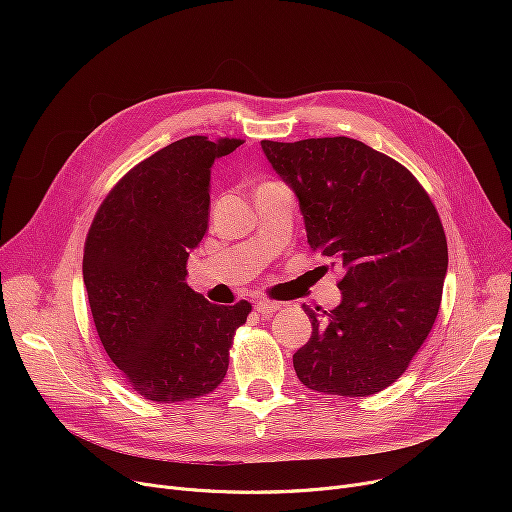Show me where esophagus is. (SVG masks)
Instances as JSON below:
<instances>
[{
	"label": "esophagus",
	"mask_w": 512,
	"mask_h": 512,
	"mask_svg": "<svg viewBox=\"0 0 512 512\" xmlns=\"http://www.w3.org/2000/svg\"><path fill=\"white\" fill-rule=\"evenodd\" d=\"M282 305L280 303H272V301H257L255 303V311L263 317H272L276 311H280Z\"/></svg>",
	"instance_id": "34e87169"
}]
</instances>
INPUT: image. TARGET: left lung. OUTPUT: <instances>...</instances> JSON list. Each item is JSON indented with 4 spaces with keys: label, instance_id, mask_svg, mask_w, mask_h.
<instances>
[{
    "label": "left lung",
    "instance_id": "obj_1",
    "mask_svg": "<svg viewBox=\"0 0 512 512\" xmlns=\"http://www.w3.org/2000/svg\"><path fill=\"white\" fill-rule=\"evenodd\" d=\"M261 147L299 199L311 249L344 270L338 307L303 305L313 332L292 357L297 378L324 394H378L438 317L448 267L440 215L405 166L357 139Z\"/></svg>",
    "mask_w": 512,
    "mask_h": 512
}]
</instances>
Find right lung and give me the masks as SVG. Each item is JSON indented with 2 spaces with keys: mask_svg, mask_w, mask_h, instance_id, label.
Returning a JSON list of instances; mask_svg holds the SVG:
<instances>
[{
  "mask_svg": "<svg viewBox=\"0 0 512 512\" xmlns=\"http://www.w3.org/2000/svg\"><path fill=\"white\" fill-rule=\"evenodd\" d=\"M240 139L186 137L126 172L99 205L83 278L99 340L124 382L153 402H184L224 382L251 303L213 305L186 284L207 232L209 176Z\"/></svg>",
  "mask_w": 512,
  "mask_h": 512,
  "instance_id": "right-lung-1",
  "label": "right lung"
}]
</instances>
